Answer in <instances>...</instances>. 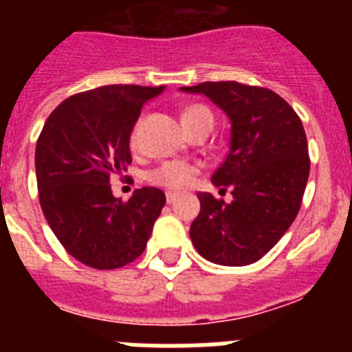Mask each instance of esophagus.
Instances as JSON below:
<instances>
[{
	"label": "esophagus",
	"instance_id": "esophagus-1",
	"mask_svg": "<svg viewBox=\"0 0 352 352\" xmlns=\"http://www.w3.org/2000/svg\"><path fill=\"white\" fill-rule=\"evenodd\" d=\"M166 199H167V203L170 204V203H174L176 199H178V194H176V192H167Z\"/></svg>",
	"mask_w": 352,
	"mask_h": 352
}]
</instances>
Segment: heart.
<instances>
[{"mask_svg":"<svg viewBox=\"0 0 352 352\" xmlns=\"http://www.w3.org/2000/svg\"><path fill=\"white\" fill-rule=\"evenodd\" d=\"M201 118H213L211 113L203 105H190L188 109H185L183 113V125L190 123V121H197ZM195 166L188 164L185 160H169L164 162L160 167L153 169L148 174V179L155 185L166 186L169 190H182L185 186L190 185V182L194 179Z\"/></svg>","mask_w":352,"mask_h":352,"instance_id":"b5f03b06","label":"heart"}]
</instances>
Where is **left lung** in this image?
Here are the masks:
<instances>
[{
    "mask_svg": "<svg viewBox=\"0 0 352 352\" xmlns=\"http://www.w3.org/2000/svg\"><path fill=\"white\" fill-rule=\"evenodd\" d=\"M208 96L231 123L229 153L211 183L231 188L223 203L197 194L195 250L214 264L247 266L268 254L296 219L309 179L307 135L294 109L272 89L236 80L179 88Z\"/></svg>",
    "mask_w": 352,
    "mask_h": 352,
    "instance_id": "8db88e82",
    "label": "left lung"
}]
</instances>
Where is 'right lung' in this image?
<instances>
[{
    "mask_svg": "<svg viewBox=\"0 0 352 352\" xmlns=\"http://www.w3.org/2000/svg\"><path fill=\"white\" fill-rule=\"evenodd\" d=\"M166 89L111 84L79 93L47 118L36 141L40 206L65 250L86 266L114 270L144 252L166 204L155 186L123 203L111 178L132 162L130 135L142 105Z\"/></svg>",
    "mask_w": 352,
    "mask_h": 352,
    "instance_id": "add662e5",
    "label": "right lung"
}]
</instances>
